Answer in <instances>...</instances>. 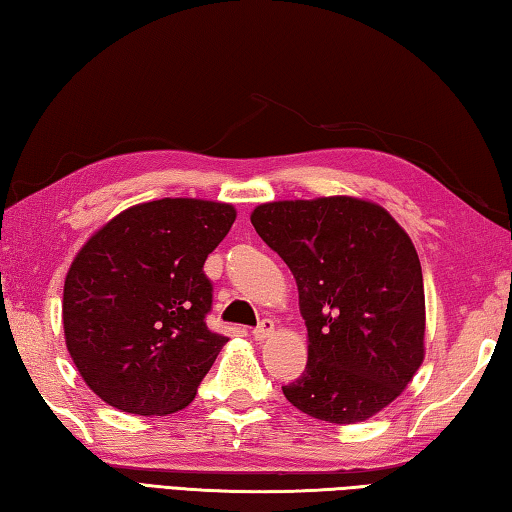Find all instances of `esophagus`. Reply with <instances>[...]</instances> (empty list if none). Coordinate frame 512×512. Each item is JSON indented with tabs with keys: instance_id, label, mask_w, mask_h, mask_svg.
Segmentation results:
<instances>
[{
	"instance_id": "34e87169",
	"label": "esophagus",
	"mask_w": 512,
	"mask_h": 512,
	"mask_svg": "<svg viewBox=\"0 0 512 512\" xmlns=\"http://www.w3.org/2000/svg\"><path fill=\"white\" fill-rule=\"evenodd\" d=\"M272 333H274V322L272 320H263L261 324L256 326L254 333H251V335H254L256 340H267Z\"/></svg>"
}]
</instances>
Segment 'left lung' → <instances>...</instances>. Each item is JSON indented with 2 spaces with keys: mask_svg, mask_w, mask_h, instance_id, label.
Segmentation results:
<instances>
[{
  "mask_svg": "<svg viewBox=\"0 0 512 512\" xmlns=\"http://www.w3.org/2000/svg\"><path fill=\"white\" fill-rule=\"evenodd\" d=\"M258 236L297 281L308 331L306 372L283 395L331 424L370 420L424 360V279L413 240L383 206L335 195L267 201Z\"/></svg>",
  "mask_w": 512,
  "mask_h": 512,
  "instance_id": "left-lung-1",
  "label": "left lung"
}]
</instances>
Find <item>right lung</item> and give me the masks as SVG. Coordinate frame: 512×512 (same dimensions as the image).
<instances>
[{"label":"right lung","instance_id":"1","mask_svg":"<svg viewBox=\"0 0 512 512\" xmlns=\"http://www.w3.org/2000/svg\"><path fill=\"white\" fill-rule=\"evenodd\" d=\"M236 222L224 201L165 197L108 220L79 249L63 286L65 347L81 379L122 413L186 408L224 335L208 329L204 263Z\"/></svg>","mask_w":512,"mask_h":512}]
</instances>
